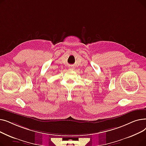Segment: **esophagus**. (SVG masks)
Wrapping results in <instances>:
<instances>
[{"label": "esophagus", "instance_id": "esophagus-1", "mask_svg": "<svg viewBox=\"0 0 146 146\" xmlns=\"http://www.w3.org/2000/svg\"><path fill=\"white\" fill-rule=\"evenodd\" d=\"M69 70H74V67L73 66H70L69 67Z\"/></svg>", "mask_w": 146, "mask_h": 146}]
</instances>
